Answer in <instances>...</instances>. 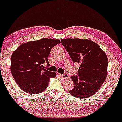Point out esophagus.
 Returning a JSON list of instances; mask_svg holds the SVG:
<instances>
[{
  "instance_id": "obj_1",
  "label": "esophagus",
  "mask_w": 122,
  "mask_h": 122,
  "mask_svg": "<svg viewBox=\"0 0 122 122\" xmlns=\"http://www.w3.org/2000/svg\"><path fill=\"white\" fill-rule=\"evenodd\" d=\"M59 76H61V78H62L63 79H68V78H69V75H68L67 73H64V74H59Z\"/></svg>"
}]
</instances>
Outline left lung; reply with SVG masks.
I'll return each mask as SVG.
<instances>
[{
  "mask_svg": "<svg viewBox=\"0 0 122 122\" xmlns=\"http://www.w3.org/2000/svg\"><path fill=\"white\" fill-rule=\"evenodd\" d=\"M61 43L73 63H79L78 76H71L75 86L70 94L78 98L89 97L98 91L107 75L108 58L98 44L88 39H64Z\"/></svg>",
  "mask_w": 122,
  "mask_h": 122,
  "instance_id": "obj_1",
  "label": "left lung"
}]
</instances>
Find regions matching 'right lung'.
I'll use <instances>...</instances> for the list:
<instances>
[{
  "mask_svg": "<svg viewBox=\"0 0 122 122\" xmlns=\"http://www.w3.org/2000/svg\"><path fill=\"white\" fill-rule=\"evenodd\" d=\"M61 43L58 39L43 38L25 43L18 46L11 56V72L21 89L30 94L42 92L48 87L56 73L43 68L53 46Z\"/></svg>",
  "mask_w": 122,
  "mask_h": 122,
  "instance_id": "1",
  "label": "right lung"
}]
</instances>
